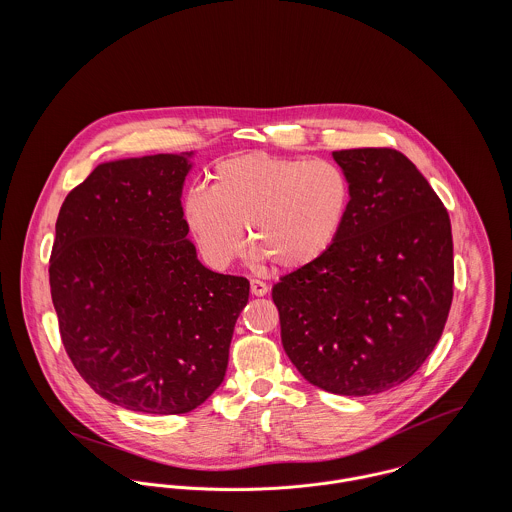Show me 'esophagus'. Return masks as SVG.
<instances>
[{
    "label": "esophagus",
    "instance_id": "esophagus-1",
    "mask_svg": "<svg viewBox=\"0 0 512 512\" xmlns=\"http://www.w3.org/2000/svg\"><path fill=\"white\" fill-rule=\"evenodd\" d=\"M250 292H252V295H256V297H262V295L268 293V286L264 282H260V280H252L250 282Z\"/></svg>",
    "mask_w": 512,
    "mask_h": 512
}]
</instances>
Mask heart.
Masks as SVG:
<instances>
[{
    "instance_id": "b5f03b06",
    "label": "heart",
    "mask_w": 512,
    "mask_h": 512,
    "mask_svg": "<svg viewBox=\"0 0 512 512\" xmlns=\"http://www.w3.org/2000/svg\"><path fill=\"white\" fill-rule=\"evenodd\" d=\"M353 189L345 169L327 159L266 151L220 161L211 191L191 189L183 217L203 256L232 262L246 240L260 260L295 272L317 264L339 240Z\"/></svg>"
}]
</instances>
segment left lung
Returning a JSON list of instances; mask_svg holds the SVG:
<instances>
[{
    "label": "left lung",
    "instance_id": "obj_1",
    "mask_svg": "<svg viewBox=\"0 0 512 512\" xmlns=\"http://www.w3.org/2000/svg\"><path fill=\"white\" fill-rule=\"evenodd\" d=\"M353 189L335 246L280 278L282 345L327 392L368 396L430 357L453 299L449 215L416 165L390 147L333 151Z\"/></svg>",
    "mask_w": 512,
    "mask_h": 512
}]
</instances>
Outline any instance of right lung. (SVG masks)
Instances as JSON below:
<instances>
[{
    "label": "right lung",
    "mask_w": 512,
    "mask_h": 512,
    "mask_svg": "<svg viewBox=\"0 0 512 512\" xmlns=\"http://www.w3.org/2000/svg\"><path fill=\"white\" fill-rule=\"evenodd\" d=\"M193 153L98 165L67 195L49 260L69 359L112 404L185 414L224 380L250 284L205 268L181 193Z\"/></svg>",
    "instance_id": "add662e5"
}]
</instances>
